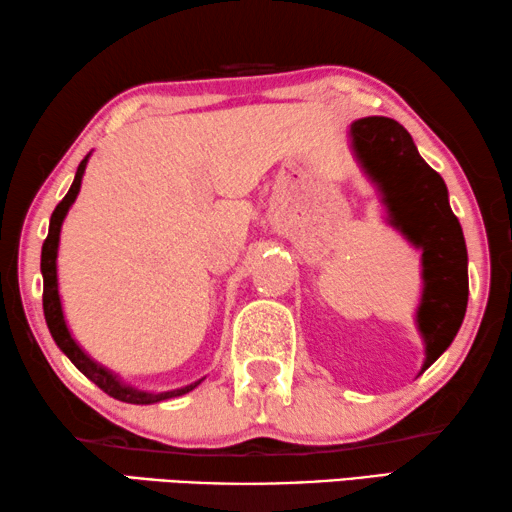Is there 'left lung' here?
Here are the masks:
<instances>
[{
  "mask_svg": "<svg viewBox=\"0 0 512 512\" xmlns=\"http://www.w3.org/2000/svg\"><path fill=\"white\" fill-rule=\"evenodd\" d=\"M356 163L379 192L388 222L422 251V297L415 326L424 342L422 372L454 342L467 311V247L451 213L445 181L390 117H360L349 127ZM420 372V374H422Z\"/></svg>",
  "mask_w": 512,
  "mask_h": 512,
  "instance_id": "left-lung-1",
  "label": "left lung"
}]
</instances>
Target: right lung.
Listing matches in <instances>:
<instances>
[{
    "label": "right lung",
    "mask_w": 512,
    "mask_h": 512,
    "mask_svg": "<svg viewBox=\"0 0 512 512\" xmlns=\"http://www.w3.org/2000/svg\"><path fill=\"white\" fill-rule=\"evenodd\" d=\"M88 158H90V154L79 163L70 190H67V195L63 197L61 204L54 208L52 220H49L47 240L43 245V254H40V272H43V311H45V322L49 326V333H52V338L58 345V349H61L63 354L72 360L74 367H77L83 376H88L92 383L99 385V388H102L106 395H111L113 399L127 401V404L149 406V404H158V401L186 395V392L195 390L204 379H199L190 385H183V388H177V390H167V392H147V390L133 388V385L124 383L120 376L108 370V367L97 363L95 358H90L86 351L81 349L79 342L72 338L70 326H67V322H65L61 295H58V270H56L58 242H61V226H63L65 215L72 208L74 199H77L79 190H81V181H83V172H86Z\"/></svg>",
    "instance_id": "1"
}]
</instances>
